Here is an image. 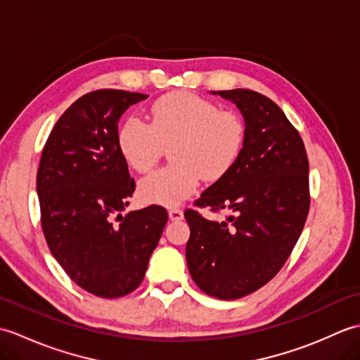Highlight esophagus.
I'll return each mask as SVG.
<instances>
[{
	"label": "esophagus",
	"mask_w": 360,
	"mask_h": 360,
	"mask_svg": "<svg viewBox=\"0 0 360 360\" xmlns=\"http://www.w3.org/2000/svg\"><path fill=\"white\" fill-rule=\"evenodd\" d=\"M168 218H170L172 221H181L182 218H184V213H182V210H179V209H172V210H168Z\"/></svg>",
	"instance_id": "34e87169"
}]
</instances>
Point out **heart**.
I'll return each mask as SVG.
<instances>
[{
  "instance_id": "heart-1",
  "label": "heart",
  "mask_w": 360,
  "mask_h": 360,
  "mask_svg": "<svg viewBox=\"0 0 360 360\" xmlns=\"http://www.w3.org/2000/svg\"><path fill=\"white\" fill-rule=\"evenodd\" d=\"M246 128L233 111L218 110L205 98L178 91L151 105L150 125L127 119L117 133V147L137 173H148L170 147L173 165L141 181L139 196L148 204L173 207L192 195L200 178H223L238 159Z\"/></svg>"
}]
</instances>
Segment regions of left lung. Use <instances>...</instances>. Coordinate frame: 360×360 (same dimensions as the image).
<instances>
[{
	"label": "left lung",
	"mask_w": 360,
	"mask_h": 360,
	"mask_svg": "<svg viewBox=\"0 0 360 360\" xmlns=\"http://www.w3.org/2000/svg\"><path fill=\"white\" fill-rule=\"evenodd\" d=\"M244 119V145L233 167L195 204L227 210L210 221L186 210V258L201 290L235 300L264 286L286 263L309 210V164L300 134L271 98L250 89L210 91Z\"/></svg>",
	"instance_id": "8db88e82"
}]
</instances>
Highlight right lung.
Instances as JSON below:
<instances>
[{
    "label": "right lung",
    "mask_w": 360,
    "mask_h": 360,
    "mask_svg": "<svg viewBox=\"0 0 360 360\" xmlns=\"http://www.w3.org/2000/svg\"><path fill=\"white\" fill-rule=\"evenodd\" d=\"M147 97L122 89L82 96L41 153L37 193L46 243L70 278L97 297L141 285L168 219L159 205L122 215L134 181L117 147L119 119Z\"/></svg>",
    "instance_id": "1"
}]
</instances>
